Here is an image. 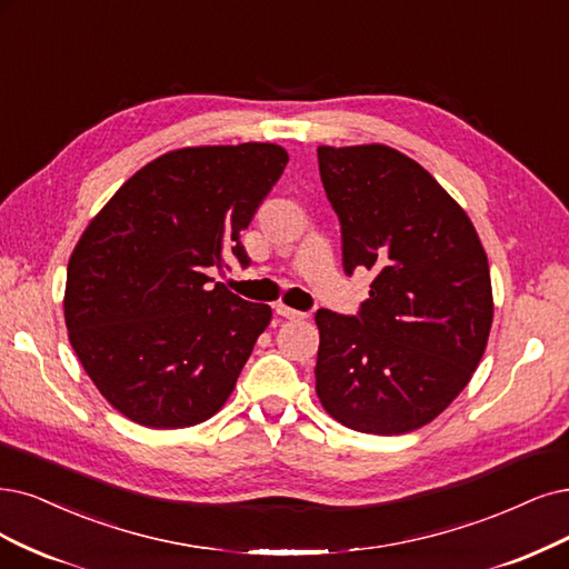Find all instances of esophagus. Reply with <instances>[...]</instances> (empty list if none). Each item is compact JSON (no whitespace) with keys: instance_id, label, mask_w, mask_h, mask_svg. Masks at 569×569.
Returning <instances> with one entry per match:
<instances>
[{"instance_id":"34e87169","label":"esophagus","mask_w":569,"mask_h":569,"mask_svg":"<svg viewBox=\"0 0 569 569\" xmlns=\"http://www.w3.org/2000/svg\"><path fill=\"white\" fill-rule=\"evenodd\" d=\"M273 309H277V313H279L281 319H288V321H300V319L307 317V313H302V311H298V309H290V307H286V305H277Z\"/></svg>"}]
</instances>
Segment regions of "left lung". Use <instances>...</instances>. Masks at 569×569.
Listing matches in <instances>:
<instances>
[{
    "label": "left lung",
    "instance_id": "left-lung-1",
    "mask_svg": "<svg viewBox=\"0 0 569 569\" xmlns=\"http://www.w3.org/2000/svg\"><path fill=\"white\" fill-rule=\"evenodd\" d=\"M347 273H375L359 317L317 311V393L345 427L429 425L471 380L492 328L488 256L436 178L387 144L319 147Z\"/></svg>",
    "mask_w": 569,
    "mask_h": 569
}]
</instances>
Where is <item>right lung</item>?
Listing matches in <instances>:
<instances>
[{
  "label": "right lung",
  "instance_id": "add662e5",
  "mask_svg": "<svg viewBox=\"0 0 569 569\" xmlns=\"http://www.w3.org/2000/svg\"><path fill=\"white\" fill-rule=\"evenodd\" d=\"M286 163L271 142L182 147L142 166L83 229L62 300L70 345L131 422L194 427L234 391L271 309L210 288L208 269L250 264L241 231Z\"/></svg>",
  "mask_w": 569,
  "mask_h": 569
}]
</instances>
